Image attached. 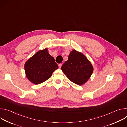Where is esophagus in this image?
Here are the masks:
<instances>
[{
  "label": "esophagus",
  "instance_id": "1",
  "mask_svg": "<svg viewBox=\"0 0 127 127\" xmlns=\"http://www.w3.org/2000/svg\"><path fill=\"white\" fill-rule=\"evenodd\" d=\"M58 66H59V68H60L61 67V66H62V64H61V63H60V64H58Z\"/></svg>",
  "mask_w": 127,
  "mask_h": 127
}]
</instances>
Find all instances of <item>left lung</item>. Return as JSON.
<instances>
[{
  "label": "left lung",
  "mask_w": 127,
  "mask_h": 127,
  "mask_svg": "<svg viewBox=\"0 0 127 127\" xmlns=\"http://www.w3.org/2000/svg\"><path fill=\"white\" fill-rule=\"evenodd\" d=\"M61 70L70 81L81 85L91 76L94 68L82 53L74 50L70 52L68 60L62 66Z\"/></svg>",
  "instance_id": "obj_1"
}]
</instances>
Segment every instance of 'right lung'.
I'll return each mask as SVG.
<instances>
[{"mask_svg": "<svg viewBox=\"0 0 127 127\" xmlns=\"http://www.w3.org/2000/svg\"><path fill=\"white\" fill-rule=\"evenodd\" d=\"M58 68L55 59L49 54L48 49L40 50L25 63V71L28 79L35 84H40L50 78Z\"/></svg>", "mask_w": 127, "mask_h": 127, "instance_id": "1", "label": "right lung"}]
</instances>
